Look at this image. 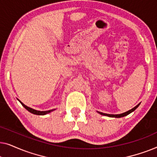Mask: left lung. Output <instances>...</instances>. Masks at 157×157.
<instances>
[{
	"instance_id": "obj_1",
	"label": "left lung",
	"mask_w": 157,
	"mask_h": 157,
	"mask_svg": "<svg viewBox=\"0 0 157 157\" xmlns=\"http://www.w3.org/2000/svg\"><path fill=\"white\" fill-rule=\"evenodd\" d=\"M139 104L138 105H136V106L134 107V108L131 109V110L126 111V112H124L123 113H121V114H109V113H102V112H99V111H97V112L98 113H100L101 115H103V116H107V117H115V118H121V117H125V116L129 114V113H131L132 112H133L134 110H136V109L138 108V106H139Z\"/></svg>"
}]
</instances>
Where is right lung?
Wrapping results in <instances>:
<instances>
[{
  "label": "right lung",
  "mask_w": 157,
  "mask_h": 157,
  "mask_svg": "<svg viewBox=\"0 0 157 157\" xmlns=\"http://www.w3.org/2000/svg\"><path fill=\"white\" fill-rule=\"evenodd\" d=\"M19 101H20V103L21 104H22V106L24 107V108L26 109V110H28L29 111V112H31L32 113H33V114H36V115H45V114H47V113H50L51 112V111H54L55 109H52V110H49V111H37V110H35V109H32V108H30V107L25 106V104H23L22 102L20 100H18Z\"/></svg>",
  "instance_id": "right-lung-1"
}]
</instances>
